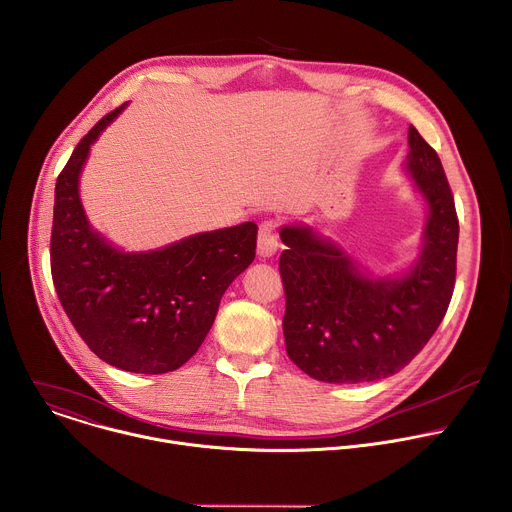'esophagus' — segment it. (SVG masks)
<instances>
[{
	"instance_id": "obj_1",
	"label": "esophagus",
	"mask_w": 512,
	"mask_h": 512,
	"mask_svg": "<svg viewBox=\"0 0 512 512\" xmlns=\"http://www.w3.org/2000/svg\"><path fill=\"white\" fill-rule=\"evenodd\" d=\"M280 242H278V234L272 222H264L258 230V256L262 258H270L272 254H276Z\"/></svg>"
}]
</instances>
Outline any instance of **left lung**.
<instances>
[{
	"mask_svg": "<svg viewBox=\"0 0 512 512\" xmlns=\"http://www.w3.org/2000/svg\"><path fill=\"white\" fill-rule=\"evenodd\" d=\"M407 171L430 218L416 268L399 278L363 276L335 244L309 228H282L286 353L306 375L327 383H365L395 375L440 327L456 282L458 216L438 153L416 127L407 133Z\"/></svg>",
	"mask_w": 512,
	"mask_h": 512,
	"instance_id": "left-lung-1",
	"label": "left lung"
}]
</instances>
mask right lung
<instances>
[{"mask_svg":"<svg viewBox=\"0 0 512 512\" xmlns=\"http://www.w3.org/2000/svg\"><path fill=\"white\" fill-rule=\"evenodd\" d=\"M102 117L56 179L50 270L64 313L88 349L133 373L179 369L203 343L232 280L256 256V224L195 234L147 254H123L86 222L78 175L90 145L121 111Z\"/></svg>","mask_w":512,"mask_h":512,"instance_id":"add662e5","label":"right lung"}]
</instances>
